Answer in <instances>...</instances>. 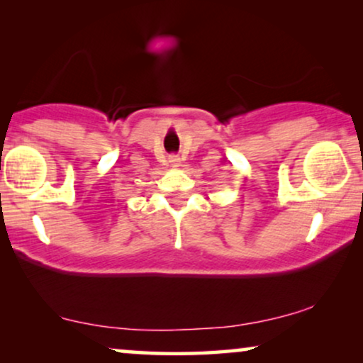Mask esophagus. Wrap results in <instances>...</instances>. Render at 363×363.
Listing matches in <instances>:
<instances>
[{
    "instance_id": "obj_1",
    "label": "esophagus",
    "mask_w": 363,
    "mask_h": 363,
    "mask_svg": "<svg viewBox=\"0 0 363 363\" xmlns=\"http://www.w3.org/2000/svg\"><path fill=\"white\" fill-rule=\"evenodd\" d=\"M170 163H172L173 167H178V165H180V158L173 155V157H170Z\"/></svg>"
}]
</instances>
